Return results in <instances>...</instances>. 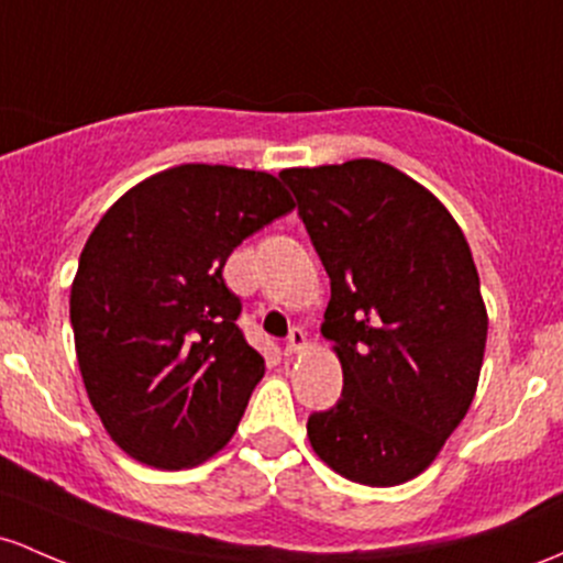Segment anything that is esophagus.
<instances>
[{"mask_svg":"<svg viewBox=\"0 0 563 563\" xmlns=\"http://www.w3.org/2000/svg\"><path fill=\"white\" fill-rule=\"evenodd\" d=\"M307 344V333L301 329H291V333H288L286 339V355H296V352L305 350Z\"/></svg>","mask_w":563,"mask_h":563,"instance_id":"esophagus-1","label":"esophagus"}]
</instances>
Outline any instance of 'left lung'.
<instances>
[{"instance_id":"8db88e82","label":"left lung","mask_w":563,"mask_h":563,"mask_svg":"<svg viewBox=\"0 0 563 563\" xmlns=\"http://www.w3.org/2000/svg\"><path fill=\"white\" fill-rule=\"evenodd\" d=\"M280 178L331 277L320 331L344 374L342 398L310 413L307 435L355 484H406L478 387L489 318L471 245L435 195L379 159Z\"/></svg>"}]
</instances>
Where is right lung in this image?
Here are the masks:
<instances>
[{
    "instance_id": "1",
    "label": "right lung",
    "mask_w": 563,
    "mask_h": 563,
    "mask_svg": "<svg viewBox=\"0 0 563 563\" xmlns=\"http://www.w3.org/2000/svg\"><path fill=\"white\" fill-rule=\"evenodd\" d=\"M291 211L269 173L191 163L125 191L90 232L71 283L74 344L92 409L133 460L181 471L234 435L264 357L221 272Z\"/></svg>"
}]
</instances>
